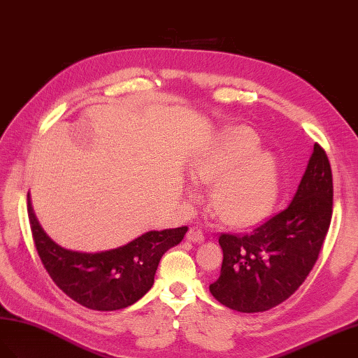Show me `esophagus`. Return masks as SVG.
I'll return each instance as SVG.
<instances>
[{"mask_svg":"<svg viewBox=\"0 0 358 358\" xmlns=\"http://www.w3.org/2000/svg\"><path fill=\"white\" fill-rule=\"evenodd\" d=\"M187 239L189 241V243H201V241L205 239V235H203L201 227H199V226L191 227L188 230V234H187Z\"/></svg>","mask_w":358,"mask_h":358,"instance_id":"1","label":"esophagus"}]
</instances>
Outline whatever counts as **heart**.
<instances>
[{
	"label": "heart",
	"instance_id": "b5f03b06",
	"mask_svg": "<svg viewBox=\"0 0 358 358\" xmlns=\"http://www.w3.org/2000/svg\"><path fill=\"white\" fill-rule=\"evenodd\" d=\"M197 183H212L210 208L231 224L262 218L277 199L275 159L259 152V140L248 131H235L205 153L191 171Z\"/></svg>",
	"mask_w": 358,
	"mask_h": 358
}]
</instances>
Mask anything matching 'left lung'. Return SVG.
<instances>
[{
	"label": "left lung",
	"mask_w": 358,
	"mask_h": 358,
	"mask_svg": "<svg viewBox=\"0 0 358 358\" xmlns=\"http://www.w3.org/2000/svg\"><path fill=\"white\" fill-rule=\"evenodd\" d=\"M331 215V166L316 143L291 205L248 234L220 235L223 265L220 277L209 286L212 296L243 313L265 312L282 304L315 266Z\"/></svg>",
	"instance_id": "left-lung-1"
}]
</instances>
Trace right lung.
<instances>
[{
  "label": "right lung",
  "mask_w": 358,
  "mask_h": 358,
  "mask_svg": "<svg viewBox=\"0 0 358 358\" xmlns=\"http://www.w3.org/2000/svg\"><path fill=\"white\" fill-rule=\"evenodd\" d=\"M27 210L37 255L52 282L73 301L99 312L120 310L138 301L152 287L162 255L188 231L187 226L152 230L119 248L80 253L57 245L45 234L30 199Z\"/></svg>",
  "instance_id": "add662e5"
}]
</instances>
